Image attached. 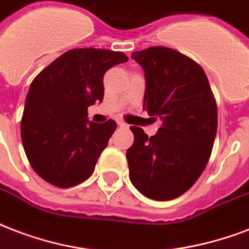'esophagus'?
<instances>
[{"instance_id":"1","label":"esophagus","mask_w":249,"mask_h":249,"mask_svg":"<svg viewBox=\"0 0 249 249\" xmlns=\"http://www.w3.org/2000/svg\"><path fill=\"white\" fill-rule=\"evenodd\" d=\"M117 123H118V126H119V127H127V126H128V124H127V123L124 122L123 119H121V118L117 119Z\"/></svg>"}]
</instances>
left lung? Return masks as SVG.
<instances>
[{"label": "left lung", "instance_id": "left-lung-1", "mask_svg": "<svg viewBox=\"0 0 249 249\" xmlns=\"http://www.w3.org/2000/svg\"><path fill=\"white\" fill-rule=\"evenodd\" d=\"M142 67V107L160 118L157 134L130 127L134 144L126 157L136 190L157 201L173 200L203 174L217 134V104L204 70L179 52L152 46L132 53Z\"/></svg>", "mask_w": 249, "mask_h": 249}]
</instances>
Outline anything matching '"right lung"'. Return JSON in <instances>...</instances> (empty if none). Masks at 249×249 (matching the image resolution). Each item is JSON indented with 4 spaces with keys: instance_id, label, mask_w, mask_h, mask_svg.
I'll use <instances>...</instances> for the list:
<instances>
[{
    "instance_id": "add662e5",
    "label": "right lung",
    "mask_w": 249,
    "mask_h": 249,
    "mask_svg": "<svg viewBox=\"0 0 249 249\" xmlns=\"http://www.w3.org/2000/svg\"><path fill=\"white\" fill-rule=\"evenodd\" d=\"M128 61L122 52L71 49L31 83L20 122L24 152L44 180L59 188L88 179L117 128L88 121V107L104 98V75Z\"/></svg>"
}]
</instances>
